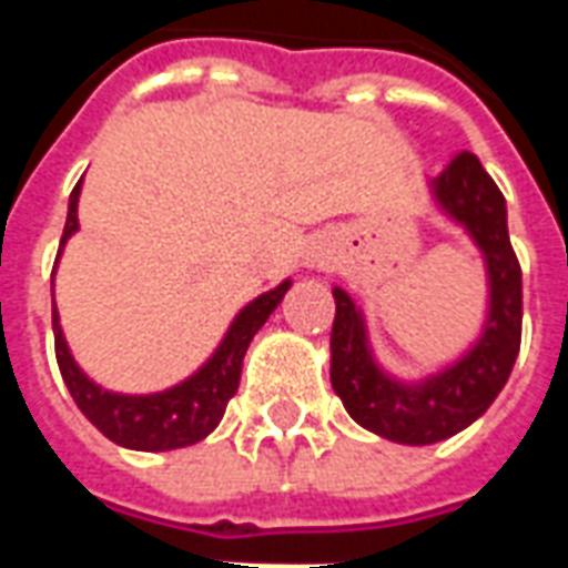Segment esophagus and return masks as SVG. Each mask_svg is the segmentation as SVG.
I'll return each instance as SVG.
<instances>
[{"instance_id":"obj_1","label":"esophagus","mask_w":568,"mask_h":568,"mask_svg":"<svg viewBox=\"0 0 568 568\" xmlns=\"http://www.w3.org/2000/svg\"><path fill=\"white\" fill-rule=\"evenodd\" d=\"M310 264H316V258H310Z\"/></svg>"}]
</instances>
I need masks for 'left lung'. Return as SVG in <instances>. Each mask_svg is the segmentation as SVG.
I'll use <instances>...</instances> for the list:
<instances>
[{"mask_svg":"<svg viewBox=\"0 0 568 568\" xmlns=\"http://www.w3.org/2000/svg\"><path fill=\"white\" fill-rule=\"evenodd\" d=\"M428 194L432 206L475 243L487 273L484 322L459 356L423 377H398L374 356L362 307L346 288H332L337 307L332 328L334 393L358 426L407 447L453 438L487 414L511 377L524 322V283L508 240V206L487 170L471 151H459L428 179Z\"/></svg>","mask_w":568,"mask_h":568,"instance_id":"left-lung-1","label":"left lung"}]
</instances>
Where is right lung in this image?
<instances>
[{
	"instance_id": "1",
	"label": "right lung",
	"mask_w": 568,
	"mask_h": 568,
	"mask_svg": "<svg viewBox=\"0 0 568 568\" xmlns=\"http://www.w3.org/2000/svg\"><path fill=\"white\" fill-rule=\"evenodd\" d=\"M79 194L81 182L69 194L67 227H63L57 264H60L67 240L79 231ZM288 288H292V280H283L276 288L264 292L255 301H248L246 307L236 313L234 322L227 325L222 344L215 346L212 356L194 374H187L185 381H179L170 389H161V393L142 395L103 389L100 383L84 374V368L69 349L54 301L51 320H54L57 365H60L63 383H67L69 395L75 398L81 414L91 419L105 438L115 440L118 447L145 453L179 450V447L203 440L212 428L222 423L224 407L234 398L236 386H240V371H243V356H246L248 344L258 334L261 325L271 320L273 310L280 307V301H283Z\"/></svg>"
}]
</instances>
